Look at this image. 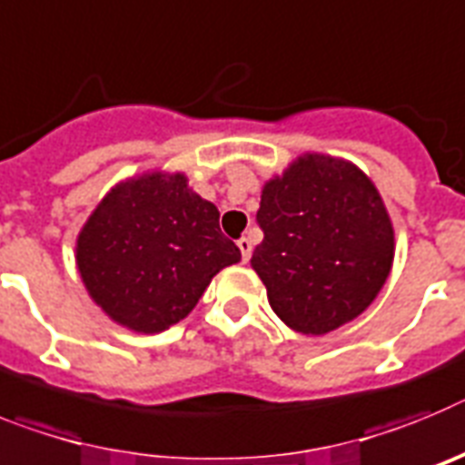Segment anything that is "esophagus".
<instances>
[{
  "label": "esophagus",
  "mask_w": 465,
  "mask_h": 465,
  "mask_svg": "<svg viewBox=\"0 0 465 465\" xmlns=\"http://www.w3.org/2000/svg\"><path fill=\"white\" fill-rule=\"evenodd\" d=\"M238 248H241V257H243V262L250 260V255H252V241L250 238H238L236 241Z\"/></svg>",
  "instance_id": "1"
}]
</instances>
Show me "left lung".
Instances as JSON below:
<instances>
[{
    "instance_id": "8db88e82",
    "label": "left lung",
    "mask_w": 465,
    "mask_h": 465,
    "mask_svg": "<svg viewBox=\"0 0 465 465\" xmlns=\"http://www.w3.org/2000/svg\"><path fill=\"white\" fill-rule=\"evenodd\" d=\"M252 252L273 313L302 334L358 318L389 278L395 233L374 183L355 163L306 152L266 180Z\"/></svg>"
}]
</instances>
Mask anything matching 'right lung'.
Masks as SVG:
<instances>
[{
  "label": "right lung",
  "mask_w": 465,
  "mask_h": 465,
  "mask_svg": "<svg viewBox=\"0 0 465 465\" xmlns=\"http://www.w3.org/2000/svg\"><path fill=\"white\" fill-rule=\"evenodd\" d=\"M74 257L91 300L112 321L156 334L187 318L213 276L241 262V250L184 173L149 171L104 193Z\"/></svg>",
  "instance_id": "add662e5"
}]
</instances>
